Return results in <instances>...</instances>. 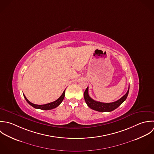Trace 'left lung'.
Segmentation results:
<instances>
[{
    "instance_id": "8db88e82",
    "label": "left lung",
    "mask_w": 154,
    "mask_h": 154,
    "mask_svg": "<svg viewBox=\"0 0 154 154\" xmlns=\"http://www.w3.org/2000/svg\"><path fill=\"white\" fill-rule=\"evenodd\" d=\"M129 88H130V85L128 87V89L127 93L124 96H122L121 99H119L118 100L114 102L102 103L93 100L90 97L88 94V87L86 88L84 92V97L87 104L91 109L99 112H111L115 110V109H116L117 107H118L126 100L128 94Z\"/></svg>"
}]
</instances>
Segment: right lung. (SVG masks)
<instances>
[{
	"mask_svg": "<svg viewBox=\"0 0 154 154\" xmlns=\"http://www.w3.org/2000/svg\"><path fill=\"white\" fill-rule=\"evenodd\" d=\"M65 90L63 91L61 96L55 101H54L53 102L49 103L47 104H41V105L35 104H33V103L30 102V101H29L27 100V99L25 95L24 94H23V95H24V97L26 100L27 101V102L30 105H31L32 107H35V109H42V110H51V109L57 107L58 106H59L61 104V103L62 102V101L63 100L64 96H65Z\"/></svg>",
	"mask_w": 154,
	"mask_h": 154,
	"instance_id": "obj_1",
	"label": "right lung"
}]
</instances>
